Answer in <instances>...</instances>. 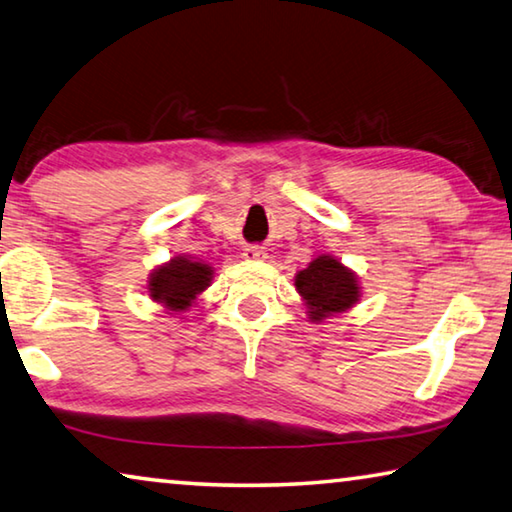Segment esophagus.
I'll use <instances>...</instances> for the list:
<instances>
[{
    "instance_id": "1",
    "label": "esophagus",
    "mask_w": 512,
    "mask_h": 512,
    "mask_svg": "<svg viewBox=\"0 0 512 512\" xmlns=\"http://www.w3.org/2000/svg\"><path fill=\"white\" fill-rule=\"evenodd\" d=\"M242 256H245L247 261H258V258H263V256H265V251H263V247L251 245V247H245V249H242Z\"/></svg>"
}]
</instances>
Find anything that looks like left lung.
<instances>
[{"mask_svg":"<svg viewBox=\"0 0 512 512\" xmlns=\"http://www.w3.org/2000/svg\"><path fill=\"white\" fill-rule=\"evenodd\" d=\"M295 288L304 299L308 317L322 322L329 315L345 313L360 299L356 274L338 258L322 254L295 276Z\"/></svg>","mask_w":512,"mask_h":512,"instance_id":"left-lung-1","label":"left lung"}]
</instances>
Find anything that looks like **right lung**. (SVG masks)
Masks as SVG:
<instances>
[{
    "label": "right lung",
    "instance_id": "1",
    "mask_svg": "<svg viewBox=\"0 0 512 512\" xmlns=\"http://www.w3.org/2000/svg\"><path fill=\"white\" fill-rule=\"evenodd\" d=\"M213 281V267L195 258L177 256L170 263L158 265L149 274L147 292L167 311L183 313L195 304V299L204 292Z\"/></svg>",
    "mask_w": 512,
    "mask_h": 512
}]
</instances>
